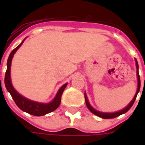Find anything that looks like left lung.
Wrapping results in <instances>:
<instances>
[{
    "instance_id": "obj_1",
    "label": "left lung",
    "mask_w": 145,
    "mask_h": 145,
    "mask_svg": "<svg viewBox=\"0 0 145 145\" xmlns=\"http://www.w3.org/2000/svg\"><path fill=\"white\" fill-rule=\"evenodd\" d=\"M135 61H136V68H137V91H136V94L134 95V99L131 100V102L130 103L128 104L127 106L125 107L124 109H121V110H120L118 112H100V111H98L96 109H95L93 107L91 106L90 103H89V102H88V97H87V95L85 92V103H86V106L88 107V109L91 111L92 113H94L95 115L98 116H99L101 118H103V119H112V118H115L116 116H119L120 115H122V114H123L125 112H127L129 110V109H131V106H133V104H134V101L136 99V97H137V93L139 92L140 91V76H139V72H138V68H139V67H138V63H137V60L135 59Z\"/></svg>"
}]
</instances>
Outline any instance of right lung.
Masks as SVG:
<instances>
[{"instance_id":"1","label":"right lung","mask_w":145,"mask_h":145,"mask_svg":"<svg viewBox=\"0 0 145 145\" xmlns=\"http://www.w3.org/2000/svg\"><path fill=\"white\" fill-rule=\"evenodd\" d=\"M23 41L21 42L20 44L17 47L11 51V53L9 55L7 62V71L5 73V87L7 88L8 91L11 94V97L14 101V103H16L19 109H21L22 111L25 112H28L31 115L36 116H41L47 114L49 112H51L54 111L55 109H57L58 106H60V102H61V95L63 94V91L67 85V83L62 85L57 92V94L54 98V99L48 103H39L36 101L30 100L27 98L24 97L23 95H20L18 92L12 85L11 79V66L12 58L14 57V54L16 53V51L19 49L22 44L23 43Z\"/></svg>"}]
</instances>
